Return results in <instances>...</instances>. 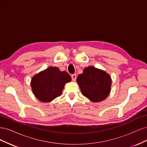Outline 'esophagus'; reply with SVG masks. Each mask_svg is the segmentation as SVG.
<instances>
[{
	"instance_id": "34e87169",
	"label": "esophagus",
	"mask_w": 147,
	"mask_h": 147,
	"mask_svg": "<svg viewBox=\"0 0 147 147\" xmlns=\"http://www.w3.org/2000/svg\"><path fill=\"white\" fill-rule=\"evenodd\" d=\"M71 77H72V80L74 82H75V80H76V79H77V75H75V74H73V75H72V76H71Z\"/></svg>"
}]
</instances>
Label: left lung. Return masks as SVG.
Returning a JSON list of instances; mask_svg holds the SVG:
<instances>
[{"label":"left lung","mask_w":147,"mask_h":147,"mask_svg":"<svg viewBox=\"0 0 147 147\" xmlns=\"http://www.w3.org/2000/svg\"><path fill=\"white\" fill-rule=\"evenodd\" d=\"M77 82L82 94L93 102L105 100L110 94L112 79L105 71L93 66L85 67L78 75Z\"/></svg>","instance_id":"1"}]
</instances>
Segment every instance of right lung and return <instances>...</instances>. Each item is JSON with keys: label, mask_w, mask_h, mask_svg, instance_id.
I'll return each instance as SVG.
<instances>
[{"label": "right lung", "mask_w": 147, "mask_h": 147, "mask_svg": "<svg viewBox=\"0 0 147 147\" xmlns=\"http://www.w3.org/2000/svg\"><path fill=\"white\" fill-rule=\"evenodd\" d=\"M70 82L68 73L51 66L34 75L30 86L35 97L41 102H50L61 96L65 84Z\"/></svg>", "instance_id": "obj_1"}]
</instances>
